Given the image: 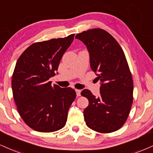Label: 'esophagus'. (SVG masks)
<instances>
[{
  "label": "esophagus",
  "mask_w": 153,
  "mask_h": 153,
  "mask_svg": "<svg viewBox=\"0 0 153 153\" xmlns=\"http://www.w3.org/2000/svg\"><path fill=\"white\" fill-rule=\"evenodd\" d=\"M75 91H76L77 96H80V93H81V91L78 89H75Z\"/></svg>",
  "instance_id": "esophagus-1"
}]
</instances>
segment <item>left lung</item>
<instances>
[{
  "mask_svg": "<svg viewBox=\"0 0 153 153\" xmlns=\"http://www.w3.org/2000/svg\"><path fill=\"white\" fill-rule=\"evenodd\" d=\"M75 38L87 46L91 69L101 83L97 97L88 89L81 92L89 101L83 111L86 125L100 133L116 131L126 122L133 100V80L125 53L103 29L83 31Z\"/></svg>",
  "mask_w": 153,
  "mask_h": 153,
  "instance_id": "1",
  "label": "left lung"
}]
</instances>
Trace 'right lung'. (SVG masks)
Listing matches in <instances>:
<instances>
[{
    "instance_id": "add662e5",
    "label": "right lung",
    "mask_w": 153,
    "mask_h": 153,
    "mask_svg": "<svg viewBox=\"0 0 153 153\" xmlns=\"http://www.w3.org/2000/svg\"><path fill=\"white\" fill-rule=\"evenodd\" d=\"M75 34L30 45L18 59L12 90L19 115L27 126L42 132L61 129L76 93L71 88L51 85L64 53Z\"/></svg>"
}]
</instances>
